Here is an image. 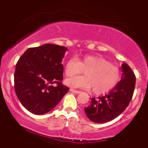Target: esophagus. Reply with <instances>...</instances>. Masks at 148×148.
I'll list each match as a JSON object with an SVG mask.
<instances>
[{"mask_svg":"<svg viewBox=\"0 0 148 148\" xmlns=\"http://www.w3.org/2000/svg\"><path fill=\"white\" fill-rule=\"evenodd\" d=\"M70 91H71V92L75 93V94H79V93H80L79 91L73 90V89H70Z\"/></svg>","mask_w":148,"mask_h":148,"instance_id":"34e87169","label":"esophagus"}]
</instances>
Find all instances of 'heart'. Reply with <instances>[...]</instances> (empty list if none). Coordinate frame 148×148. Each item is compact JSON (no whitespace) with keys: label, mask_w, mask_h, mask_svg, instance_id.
I'll return each mask as SVG.
<instances>
[{"label":"heart","mask_w":148,"mask_h":148,"mask_svg":"<svg viewBox=\"0 0 148 148\" xmlns=\"http://www.w3.org/2000/svg\"><path fill=\"white\" fill-rule=\"evenodd\" d=\"M85 71V76L73 77L65 80L66 86L74 88L90 90L94 94H104L112 90L121 78L119 67L111 64L103 57L96 55H86L79 61L71 58L64 64V72L66 77H72Z\"/></svg>","instance_id":"1"}]
</instances>
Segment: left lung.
Segmentation results:
<instances>
[{
  "instance_id": "obj_1",
  "label": "left lung",
  "mask_w": 148,
  "mask_h": 148,
  "mask_svg": "<svg viewBox=\"0 0 148 148\" xmlns=\"http://www.w3.org/2000/svg\"><path fill=\"white\" fill-rule=\"evenodd\" d=\"M121 80L108 94L92 98L90 106L84 108L90 121L97 123L110 121L120 115L130 102L135 86V75L130 66L122 64Z\"/></svg>"
}]
</instances>
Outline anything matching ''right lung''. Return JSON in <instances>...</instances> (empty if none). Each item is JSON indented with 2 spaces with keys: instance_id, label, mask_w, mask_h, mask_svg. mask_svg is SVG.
I'll return each instance as SVG.
<instances>
[{
  "instance_id": "add662e5",
  "label": "right lung",
  "mask_w": 148,
  "mask_h": 148,
  "mask_svg": "<svg viewBox=\"0 0 148 148\" xmlns=\"http://www.w3.org/2000/svg\"><path fill=\"white\" fill-rule=\"evenodd\" d=\"M64 46L45 44L29 48L17 62L14 86L21 104L34 114H44L54 108L68 92L62 84Z\"/></svg>"
}]
</instances>
